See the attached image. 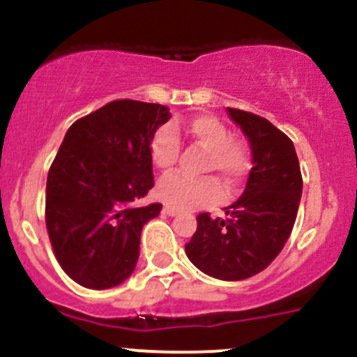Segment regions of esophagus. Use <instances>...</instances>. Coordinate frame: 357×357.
<instances>
[{"label": "esophagus", "instance_id": "esophagus-1", "mask_svg": "<svg viewBox=\"0 0 357 357\" xmlns=\"http://www.w3.org/2000/svg\"><path fill=\"white\" fill-rule=\"evenodd\" d=\"M164 214H167V215H176V214H178V211H176V208L167 207V205H165V207H164Z\"/></svg>", "mask_w": 357, "mask_h": 357}]
</instances>
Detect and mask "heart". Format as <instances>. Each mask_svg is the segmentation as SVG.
I'll return each instance as SVG.
<instances>
[{
  "label": "heart",
  "instance_id": "heart-1",
  "mask_svg": "<svg viewBox=\"0 0 357 357\" xmlns=\"http://www.w3.org/2000/svg\"><path fill=\"white\" fill-rule=\"evenodd\" d=\"M188 132L200 145L211 150L205 169L218 171L225 185L235 188L248 171V153L242 143L233 139L228 128L214 115H197L190 121ZM150 157L162 171L174 167L179 157V136L174 126L165 124L157 129L150 142ZM157 197L176 211H193L221 200L222 188L212 176L190 178L185 174H171L158 181Z\"/></svg>",
  "mask_w": 357,
  "mask_h": 357
}]
</instances>
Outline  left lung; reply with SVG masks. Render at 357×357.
I'll list each match as a JSON object with an SVG mask.
<instances>
[{
    "label": "left lung",
    "instance_id": "left-lung-1",
    "mask_svg": "<svg viewBox=\"0 0 357 357\" xmlns=\"http://www.w3.org/2000/svg\"><path fill=\"white\" fill-rule=\"evenodd\" d=\"M250 142L252 169L242 197L226 207L228 218L197 215V231L185 245L205 275L236 282L268 268L289 240L302 195V174L294 143L268 119L229 109Z\"/></svg>",
    "mask_w": 357,
    "mask_h": 357
}]
</instances>
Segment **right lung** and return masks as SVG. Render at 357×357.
<instances>
[{"label": "right lung", "instance_id": "right-lung-1", "mask_svg": "<svg viewBox=\"0 0 357 357\" xmlns=\"http://www.w3.org/2000/svg\"><path fill=\"white\" fill-rule=\"evenodd\" d=\"M169 117L165 105L114 100L68 128L48 171L45 219L60 268L81 287L110 289L135 269L143 225L162 208L138 202L153 186L150 142Z\"/></svg>", "mask_w": 357, "mask_h": 357}]
</instances>
